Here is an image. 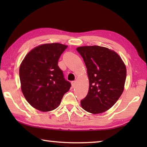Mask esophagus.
Wrapping results in <instances>:
<instances>
[{
	"instance_id": "obj_1",
	"label": "esophagus",
	"mask_w": 147,
	"mask_h": 147,
	"mask_svg": "<svg viewBox=\"0 0 147 147\" xmlns=\"http://www.w3.org/2000/svg\"><path fill=\"white\" fill-rule=\"evenodd\" d=\"M71 84H72V86L74 87L75 86V84H76V81L75 80H74V81H72V82H71Z\"/></svg>"
}]
</instances>
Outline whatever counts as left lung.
I'll list each match as a JSON object with an SVG mask.
<instances>
[{
	"instance_id": "left-lung-1",
	"label": "left lung",
	"mask_w": 147,
	"mask_h": 147,
	"mask_svg": "<svg viewBox=\"0 0 147 147\" xmlns=\"http://www.w3.org/2000/svg\"><path fill=\"white\" fill-rule=\"evenodd\" d=\"M86 64L89 81L88 93L81 100L88 112L98 114L111 108L124 90L126 69L115 52L100 46L76 49Z\"/></svg>"
}]
</instances>
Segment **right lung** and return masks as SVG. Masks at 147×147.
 <instances>
[{
	"instance_id": "obj_1",
	"label": "right lung",
	"mask_w": 147,
	"mask_h": 147,
	"mask_svg": "<svg viewBox=\"0 0 147 147\" xmlns=\"http://www.w3.org/2000/svg\"><path fill=\"white\" fill-rule=\"evenodd\" d=\"M67 47L58 43L42 45L32 49L22 61L19 68L22 92L27 102L38 110L56 109L71 88L58 64Z\"/></svg>"
}]
</instances>
